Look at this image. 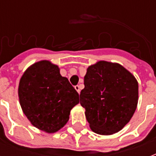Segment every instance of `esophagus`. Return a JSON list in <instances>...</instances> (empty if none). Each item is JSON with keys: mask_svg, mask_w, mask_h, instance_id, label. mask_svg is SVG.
<instances>
[{"mask_svg": "<svg viewBox=\"0 0 156 156\" xmlns=\"http://www.w3.org/2000/svg\"><path fill=\"white\" fill-rule=\"evenodd\" d=\"M74 88H75V90H77L78 94H79V93H80V87H79L78 85H77V86H75V87H74Z\"/></svg>", "mask_w": 156, "mask_h": 156, "instance_id": "obj_1", "label": "esophagus"}]
</instances>
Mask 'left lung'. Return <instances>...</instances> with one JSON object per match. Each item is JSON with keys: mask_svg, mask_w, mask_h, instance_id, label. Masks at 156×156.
Wrapping results in <instances>:
<instances>
[{"mask_svg": "<svg viewBox=\"0 0 156 156\" xmlns=\"http://www.w3.org/2000/svg\"><path fill=\"white\" fill-rule=\"evenodd\" d=\"M80 104L91 130L109 135L128 123L136 110L138 84L119 64L99 61L87 69Z\"/></svg>", "mask_w": 156, "mask_h": 156, "instance_id": "1", "label": "left lung"}]
</instances>
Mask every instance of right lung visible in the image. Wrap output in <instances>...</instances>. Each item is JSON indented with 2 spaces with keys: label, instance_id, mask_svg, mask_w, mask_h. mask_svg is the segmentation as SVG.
<instances>
[{
  "label": "right lung",
  "instance_id": "1",
  "mask_svg": "<svg viewBox=\"0 0 156 156\" xmlns=\"http://www.w3.org/2000/svg\"><path fill=\"white\" fill-rule=\"evenodd\" d=\"M18 96L23 111L33 126L54 133L69 121L78 104V93L60 74L58 66L48 61L31 66L21 78Z\"/></svg>",
  "mask_w": 156,
  "mask_h": 156
}]
</instances>
